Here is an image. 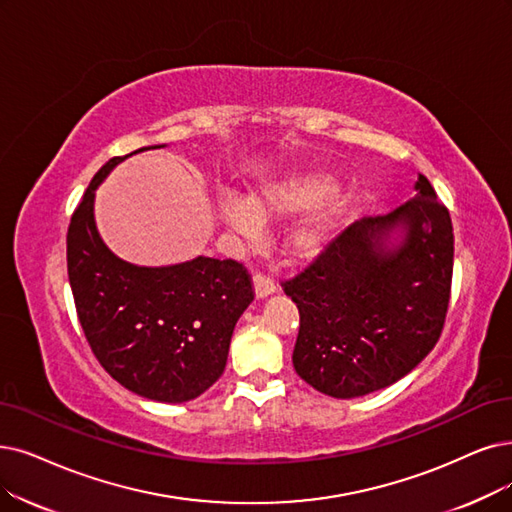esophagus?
Listing matches in <instances>:
<instances>
[{"instance_id": "esophagus-1", "label": "esophagus", "mask_w": 512, "mask_h": 512, "mask_svg": "<svg viewBox=\"0 0 512 512\" xmlns=\"http://www.w3.org/2000/svg\"><path fill=\"white\" fill-rule=\"evenodd\" d=\"M277 290L275 281L269 277V275H262V273H256L254 275V292H256V298H267L269 294H273Z\"/></svg>"}]
</instances>
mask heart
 Segmentation results:
<instances>
[{"label": "heart", "instance_id": "heart-1", "mask_svg": "<svg viewBox=\"0 0 512 512\" xmlns=\"http://www.w3.org/2000/svg\"><path fill=\"white\" fill-rule=\"evenodd\" d=\"M338 191L340 180L332 172L321 168L290 170L262 185L248 201L239 197L224 199L220 203V216L237 235L256 239L260 233V220L315 212L334 199ZM344 218L346 208L342 203H336L306 220L290 237L292 254L298 258H313L319 254L327 243L338 237L344 227Z\"/></svg>", "mask_w": 512, "mask_h": 512}]
</instances>
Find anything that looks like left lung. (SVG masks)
Instances as JSON below:
<instances>
[{"mask_svg": "<svg viewBox=\"0 0 512 512\" xmlns=\"http://www.w3.org/2000/svg\"><path fill=\"white\" fill-rule=\"evenodd\" d=\"M416 197L361 218L296 277L294 370L319 393L353 399L397 382L433 351L452 292L454 227L426 176ZM402 239L393 244L397 229Z\"/></svg>", "mask_w": 512, "mask_h": 512, "instance_id": "1", "label": "left lung"}]
</instances>
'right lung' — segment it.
<instances>
[{"label": "right lung", "instance_id": "obj_1", "mask_svg": "<svg viewBox=\"0 0 512 512\" xmlns=\"http://www.w3.org/2000/svg\"><path fill=\"white\" fill-rule=\"evenodd\" d=\"M126 157L96 172L71 216L67 271L77 317L94 357L121 386L161 403L191 401L224 372L235 323L254 300L252 277L231 258L155 269L117 258L96 231L94 193Z\"/></svg>", "mask_w": 512, "mask_h": 512}]
</instances>
